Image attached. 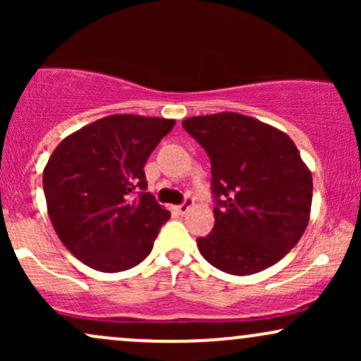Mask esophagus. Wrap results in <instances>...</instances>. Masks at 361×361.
I'll use <instances>...</instances> for the list:
<instances>
[{
	"label": "esophagus",
	"instance_id": "1",
	"mask_svg": "<svg viewBox=\"0 0 361 361\" xmlns=\"http://www.w3.org/2000/svg\"><path fill=\"white\" fill-rule=\"evenodd\" d=\"M192 205H193V198H186V200L183 202V204L176 207V212H178V214H181V215L188 214V210L192 209Z\"/></svg>",
	"mask_w": 361,
	"mask_h": 361
}]
</instances>
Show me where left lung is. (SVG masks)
Wrapping results in <instances>:
<instances>
[{"mask_svg":"<svg viewBox=\"0 0 361 361\" xmlns=\"http://www.w3.org/2000/svg\"><path fill=\"white\" fill-rule=\"evenodd\" d=\"M212 163V233L202 256L229 275H252L279 263L310 219L312 175L299 149L276 127L221 111L183 120Z\"/></svg>","mask_w":361,"mask_h":361,"instance_id":"8db88e82","label":"left lung"}]
</instances>
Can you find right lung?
Segmentation results:
<instances>
[{
    "label": "right lung",
    "mask_w": 361,
    "mask_h": 361,
    "mask_svg": "<svg viewBox=\"0 0 361 361\" xmlns=\"http://www.w3.org/2000/svg\"><path fill=\"white\" fill-rule=\"evenodd\" d=\"M173 127V118L109 115L62 139L49 157L42 183L52 227L93 270H128L151 252L169 212L144 192V164Z\"/></svg>",
    "instance_id": "obj_1"
}]
</instances>
